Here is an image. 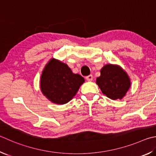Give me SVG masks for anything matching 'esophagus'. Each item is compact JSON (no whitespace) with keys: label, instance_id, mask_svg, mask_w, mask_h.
I'll return each mask as SVG.
<instances>
[{"label":"esophagus","instance_id":"1","mask_svg":"<svg viewBox=\"0 0 156 156\" xmlns=\"http://www.w3.org/2000/svg\"><path fill=\"white\" fill-rule=\"evenodd\" d=\"M86 79L88 81H92L93 80V76L92 75H89L86 77Z\"/></svg>","mask_w":156,"mask_h":156}]
</instances>
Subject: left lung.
<instances>
[{
    "label": "left lung",
    "mask_w": 156,
    "mask_h": 156,
    "mask_svg": "<svg viewBox=\"0 0 156 156\" xmlns=\"http://www.w3.org/2000/svg\"><path fill=\"white\" fill-rule=\"evenodd\" d=\"M96 83L103 94L111 100H121L130 87L128 75L120 66L108 64L100 70Z\"/></svg>",
    "instance_id": "1"
}]
</instances>
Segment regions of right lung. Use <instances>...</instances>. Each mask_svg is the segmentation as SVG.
Listing matches in <instances>:
<instances>
[{
  "label": "right lung",
  "instance_id": "1",
  "mask_svg": "<svg viewBox=\"0 0 156 156\" xmlns=\"http://www.w3.org/2000/svg\"><path fill=\"white\" fill-rule=\"evenodd\" d=\"M84 82V78L73 73L67 64L52 58L42 72L41 90L52 102L64 104L75 96Z\"/></svg>",
  "mask_w": 156,
  "mask_h": 156
}]
</instances>
